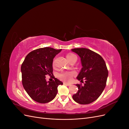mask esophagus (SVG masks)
<instances>
[{
	"mask_svg": "<svg viewBox=\"0 0 129 129\" xmlns=\"http://www.w3.org/2000/svg\"><path fill=\"white\" fill-rule=\"evenodd\" d=\"M63 84H64L66 85H67V86H70V85H71V84H69V83H65V82L63 83Z\"/></svg>",
	"mask_w": 129,
	"mask_h": 129,
	"instance_id": "34e87169",
	"label": "esophagus"
}]
</instances>
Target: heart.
<instances>
[{"label":"heart","instance_id":"obj_1","mask_svg":"<svg viewBox=\"0 0 129 129\" xmlns=\"http://www.w3.org/2000/svg\"><path fill=\"white\" fill-rule=\"evenodd\" d=\"M76 56L75 55H74V54H68L67 55V58L69 61L70 60H71L72 58ZM75 74V72L74 71H66V72H62L60 73H59L57 75L58 77L60 79L63 80L64 81L69 82L71 80L72 77Z\"/></svg>","mask_w":129,"mask_h":129}]
</instances>
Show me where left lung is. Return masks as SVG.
I'll use <instances>...</instances> for the list:
<instances>
[{
  "instance_id": "left-lung-1",
  "label": "left lung",
  "mask_w": 129,
  "mask_h": 129,
  "mask_svg": "<svg viewBox=\"0 0 129 129\" xmlns=\"http://www.w3.org/2000/svg\"><path fill=\"white\" fill-rule=\"evenodd\" d=\"M72 51L81 58L82 66L78 75V80L83 82L84 85L77 84V93L73 96V100L81 104H90L99 98L106 86L108 71L102 57L87 48H74Z\"/></svg>"
}]
</instances>
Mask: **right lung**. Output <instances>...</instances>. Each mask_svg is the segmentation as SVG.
Here are the masks:
<instances>
[{"mask_svg":"<svg viewBox=\"0 0 129 129\" xmlns=\"http://www.w3.org/2000/svg\"><path fill=\"white\" fill-rule=\"evenodd\" d=\"M61 50L51 47L34 50L27 54L21 64L23 87L30 98L38 103L52 101L57 93V87L63 84L53 76V81L46 80V75H53V58Z\"/></svg>","mask_w":129,"mask_h":129,"instance_id":"add662e5","label":"right lung"}]
</instances>
